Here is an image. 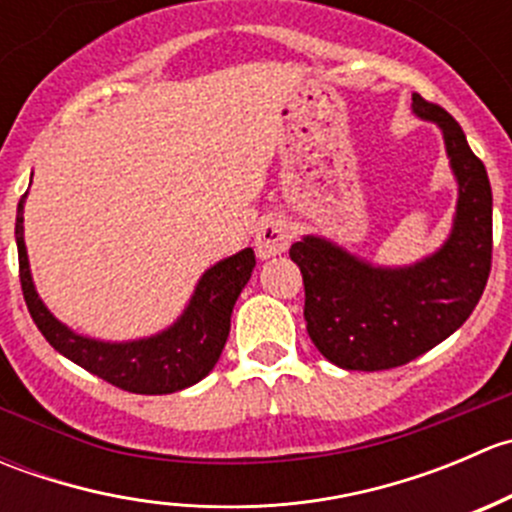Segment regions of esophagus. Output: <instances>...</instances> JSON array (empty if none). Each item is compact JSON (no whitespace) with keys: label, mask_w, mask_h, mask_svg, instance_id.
Instances as JSON below:
<instances>
[{"label":"esophagus","mask_w":512,"mask_h":512,"mask_svg":"<svg viewBox=\"0 0 512 512\" xmlns=\"http://www.w3.org/2000/svg\"><path fill=\"white\" fill-rule=\"evenodd\" d=\"M289 240V225L282 218H265L257 227V235H255V250L262 260L267 257H277L282 252H287Z\"/></svg>","instance_id":"34e87169"}]
</instances>
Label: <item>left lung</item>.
<instances>
[{
    "instance_id": "obj_1",
    "label": "left lung",
    "mask_w": 512,
    "mask_h": 512,
    "mask_svg": "<svg viewBox=\"0 0 512 512\" xmlns=\"http://www.w3.org/2000/svg\"><path fill=\"white\" fill-rule=\"evenodd\" d=\"M414 113L443 131L458 180L453 230L441 250L406 267H381L307 235L289 247L304 280L314 347L349 371L409 364L451 337L476 309L493 255V193L485 165L456 118L414 94Z\"/></svg>"
}]
</instances>
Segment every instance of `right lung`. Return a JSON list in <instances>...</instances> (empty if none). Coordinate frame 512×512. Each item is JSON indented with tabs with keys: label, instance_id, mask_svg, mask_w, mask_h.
<instances>
[{
	"label": "right lung",
	"instance_id": "obj_1",
	"mask_svg": "<svg viewBox=\"0 0 512 512\" xmlns=\"http://www.w3.org/2000/svg\"><path fill=\"white\" fill-rule=\"evenodd\" d=\"M24 200L27 193L19 200L17 225H14L19 282L34 324L56 352L79 364L81 369L91 371L98 379L131 394H173L198 384L213 371L230 334L232 307L255 270V252L250 247L225 257L200 277L188 307L173 327L156 337L136 339V342H101L71 332L44 307L36 294L29 272L27 245H24Z\"/></svg>",
	"mask_w": 512,
	"mask_h": 512
}]
</instances>
